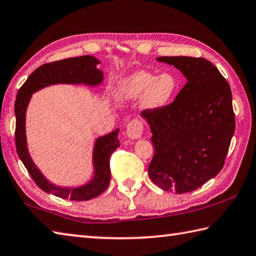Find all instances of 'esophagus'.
<instances>
[{
  "instance_id": "esophagus-1",
  "label": "esophagus",
  "mask_w": 256,
  "mask_h": 256,
  "mask_svg": "<svg viewBox=\"0 0 256 256\" xmlns=\"http://www.w3.org/2000/svg\"><path fill=\"white\" fill-rule=\"evenodd\" d=\"M142 132H144V124L142 120H139V119H134V120H132L127 124L126 134L129 139L132 140L139 139L142 137Z\"/></svg>"
}]
</instances>
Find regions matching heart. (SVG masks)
<instances>
[{
    "label": "heart",
    "mask_w": 256,
    "mask_h": 256,
    "mask_svg": "<svg viewBox=\"0 0 256 256\" xmlns=\"http://www.w3.org/2000/svg\"><path fill=\"white\" fill-rule=\"evenodd\" d=\"M178 87V80L171 72L156 75L147 70H138L119 82L116 97L122 102L142 97V105L144 109L160 110L170 105Z\"/></svg>",
    "instance_id": "heart-1"
}]
</instances>
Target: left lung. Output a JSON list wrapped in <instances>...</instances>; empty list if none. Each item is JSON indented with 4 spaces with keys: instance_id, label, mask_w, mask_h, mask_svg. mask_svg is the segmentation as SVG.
I'll return each instance as SVG.
<instances>
[{
    "instance_id": "1",
    "label": "left lung",
    "mask_w": 256,
    "mask_h": 256,
    "mask_svg": "<svg viewBox=\"0 0 256 256\" xmlns=\"http://www.w3.org/2000/svg\"><path fill=\"white\" fill-rule=\"evenodd\" d=\"M157 60L174 65L188 82L169 106L142 112L154 146L148 174L161 189L181 194L198 189L223 168L236 129L232 92L216 67L202 57Z\"/></svg>"
}]
</instances>
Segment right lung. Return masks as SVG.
Listing matches in <instances>:
<instances>
[{
	"mask_svg": "<svg viewBox=\"0 0 256 256\" xmlns=\"http://www.w3.org/2000/svg\"><path fill=\"white\" fill-rule=\"evenodd\" d=\"M99 62H100L96 57L85 55L44 64L28 76L16 95L14 106L15 118H16L15 144H16L18 157L22 160L35 184L42 190L60 196L62 199L87 201L102 194L107 189L110 182L109 159L114 151L119 147V129L117 128L112 132L96 139L92 150L94 176L87 184L75 188L60 186L46 179L30 158L28 142H26V109H28L32 94L44 87L56 84H82L92 87L100 85L104 80V72L97 68Z\"/></svg>",
	"mask_w": 256,
	"mask_h": 256,
	"instance_id": "add662e5",
	"label": "right lung"
}]
</instances>
